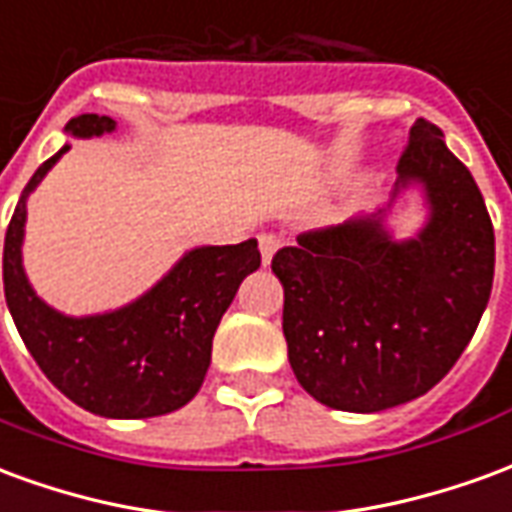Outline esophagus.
<instances>
[{"instance_id": "esophagus-1", "label": "esophagus", "mask_w": 512, "mask_h": 512, "mask_svg": "<svg viewBox=\"0 0 512 512\" xmlns=\"http://www.w3.org/2000/svg\"><path fill=\"white\" fill-rule=\"evenodd\" d=\"M257 241H260V257H263V263H271V257L277 255V249H279V238L277 235H271V233H263L260 235V238H257Z\"/></svg>"}]
</instances>
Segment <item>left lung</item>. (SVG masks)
<instances>
[{
	"label": "left lung",
	"mask_w": 512,
	"mask_h": 512,
	"mask_svg": "<svg viewBox=\"0 0 512 512\" xmlns=\"http://www.w3.org/2000/svg\"><path fill=\"white\" fill-rule=\"evenodd\" d=\"M411 188L429 216L397 239L385 216ZM271 268L299 384L323 406L376 414L425 395L469 345L494 285V224L472 172L419 117L389 208L299 235Z\"/></svg>",
	"instance_id": "obj_1"
}]
</instances>
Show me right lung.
I'll return each mask as SVG.
<instances>
[{
	"instance_id": "obj_1",
	"label": "right lung",
	"mask_w": 512,
	"mask_h": 512,
	"mask_svg": "<svg viewBox=\"0 0 512 512\" xmlns=\"http://www.w3.org/2000/svg\"><path fill=\"white\" fill-rule=\"evenodd\" d=\"M112 117H73L65 134L93 139L112 134ZM65 145L38 167L21 191L5 235L7 310L32 359L62 395L90 414L109 419L161 417L200 392L211 367L216 326L238 285L260 268L257 241L194 246L156 285L117 310L65 315L40 299L24 271L27 200L60 161Z\"/></svg>"
}]
</instances>
